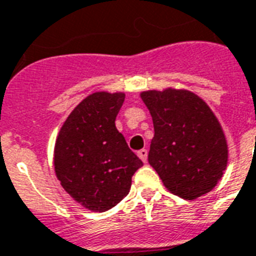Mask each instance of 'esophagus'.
<instances>
[{"label": "esophagus", "instance_id": "34e87169", "mask_svg": "<svg viewBox=\"0 0 256 256\" xmlns=\"http://www.w3.org/2000/svg\"><path fill=\"white\" fill-rule=\"evenodd\" d=\"M136 154H138V157L142 160V162H146V161H148V150L146 149H141Z\"/></svg>", "mask_w": 256, "mask_h": 256}]
</instances>
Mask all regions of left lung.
I'll list each match as a JSON object with an SVG mask.
<instances>
[{"label": "left lung", "mask_w": 256, "mask_h": 256, "mask_svg": "<svg viewBox=\"0 0 256 256\" xmlns=\"http://www.w3.org/2000/svg\"><path fill=\"white\" fill-rule=\"evenodd\" d=\"M154 126L149 164L170 193L194 200L223 177L228 145L222 124L202 98L188 90L141 92Z\"/></svg>", "instance_id": "1"}]
</instances>
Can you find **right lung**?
I'll return each instance as SVG.
<instances>
[{
  "mask_svg": "<svg viewBox=\"0 0 256 256\" xmlns=\"http://www.w3.org/2000/svg\"><path fill=\"white\" fill-rule=\"evenodd\" d=\"M124 92H94L68 115L56 138L54 165L64 190L92 212L111 210L128 196L144 165L115 128Z\"/></svg>",
  "mask_w": 256,
  "mask_h": 256,
  "instance_id": "add662e5",
  "label": "right lung"
}]
</instances>
